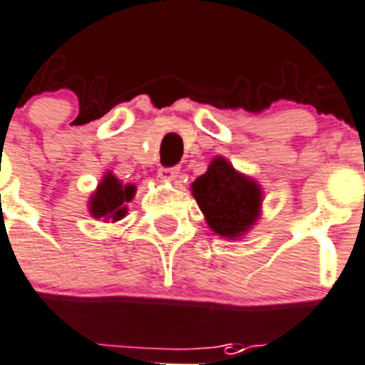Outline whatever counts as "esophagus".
I'll return each instance as SVG.
<instances>
[{"label": "esophagus", "mask_w": 365, "mask_h": 365, "mask_svg": "<svg viewBox=\"0 0 365 365\" xmlns=\"http://www.w3.org/2000/svg\"><path fill=\"white\" fill-rule=\"evenodd\" d=\"M179 168H162L158 171V177L162 180H177L179 179Z\"/></svg>", "instance_id": "1"}]
</instances>
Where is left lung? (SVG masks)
Here are the masks:
<instances>
[{"instance_id":"left-lung-1","label":"left lung","mask_w":365,"mask_h":365,"mask_svg":"<svg viewBox=\"0 0 365 365\" xmlns=\"http://www.w3.org/2000/svg\"><path fill=\"white\" fill-rule=\"evenodd\" d=\"M190 188L207 226L224 239H241L262 215V186L222 156L212 158Z\"/></svg>"}]
</instances>
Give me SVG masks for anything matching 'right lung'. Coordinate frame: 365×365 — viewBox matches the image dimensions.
Masks as SVG:
<instances>
[{"label":"right lung","mask_w":365,"mask_h":365,"mask_svg":"<svg viewBox=\"0 0 365 365\" xmlns=\"http://www.w3.org/2000/svg\"><path fill=\"white\" fill-rule=\"evenodd\" d=\"M135 192V185H124L113 171H107L88 200L90 215L96 220L118 222L128 215V203L133 200Z\"/></svg>","instance_id":"1"}]
</instances>
